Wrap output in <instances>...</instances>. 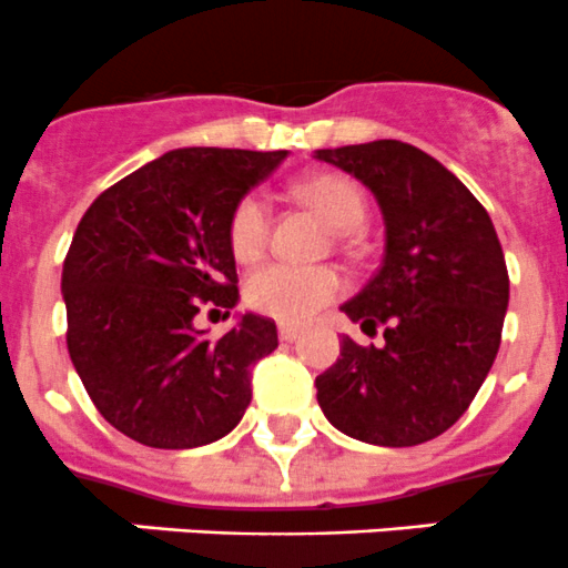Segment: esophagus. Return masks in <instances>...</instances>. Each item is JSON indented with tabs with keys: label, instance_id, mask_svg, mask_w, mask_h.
<instances>
[{
	"label": "esophagus",
	"instance_id": "obj_1",
	"mask_svg": "<svg viewBox=\"0 0 568 568\" xmlns=\"http://www.w3.org/2000/svg\"><path fill=\"white\" fill-rule=\"evenodd\" d=\"M277 335H280V341H283V343H294L296 337L302 335V329H300V326H294V324H280Z\"/></svg>",
	"mask_w": 568,
	"mask_h": 568
}]
</instances>
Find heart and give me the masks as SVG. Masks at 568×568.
Segmentation results:
<instances>
[{
  "label": "heart",
  "mask_w": 568,
  "mask_h": 568,
  "mask_svg": "<svg viewBox=\"0 0 568 568\" xmlns=\"http://www.w3.org/2000/svg\"><path fill=\"white\" fill-rule=\"evenodd\" d=\"M296 194L318 211L326 225L337 233H348L363 225L365 194L354 181L343 175L321 173L296 186ZM227 242L239 261L250 263L261 255L268 242V209L261 194H244L227 220ZM346 291V280L332 266H291L268 263L250 274L247 305L261 316L283 324H302L321 307L335 302Z\"/></svg>",
  "instance_id": "heart-1"
}]
</instances>
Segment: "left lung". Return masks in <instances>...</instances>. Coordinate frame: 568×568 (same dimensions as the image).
<instances>
[{
    "mask_svg": "<svg viewBox=\"0 0 568 568\" xmlns=\"http://www.w3.org/2000/svg\"><path fill=\"white\" fill-rule=\"evenodd\" d=\"M374 192L385 257L341 307L385 346L343 337L316 376L318 406L346 437L409 448L448 432L497 357L508 311V268L484 205L450 170L398 140L316 151Z\"/></svg>",
    "mask_w": 568,
    "mask_h": 568,
    "instance_id": "obj_1",
    "label": "left lung"
}]
</instances>
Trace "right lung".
Here are the masks:
<instances>
[{
	"label": "right lung",
	"instance_id": "1",
	"mask_svg": "<svg viewBox=\"0 0 568 568\" xmlns=\"http://www.w3.org/2000/svg\"><path fill=\"white\" fill-rule=\"evenodd\" d=\"M288 151L178 148L101 192L62 263L68 354L95 409L148 448L225 437L252 398V365L277 348L244 313L222 337L200 307H236L231 211Z\"/></svg>",
	"mask_w": 568,
	"mask_h": 568
}]
</instances>
